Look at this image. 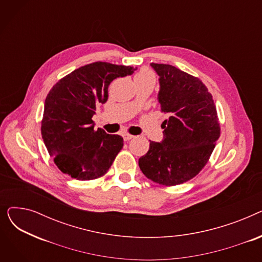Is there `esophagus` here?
<instances>
[{"label":"esophagus","instance_id":"1","mask_svg":"<svg viewBox=\"0 0 262 262\" xmlns=\"http://www.w3.org/2000/svg\"><path fill=\"white\" fill-rule=\"evenodd\" d=\"M132 138H134V136H133V135H129V134H127V133H124V134H123V139L125 140V141L130 140Z\"/></svg>","mask_w":262,"mask_h":262}]
</instances>
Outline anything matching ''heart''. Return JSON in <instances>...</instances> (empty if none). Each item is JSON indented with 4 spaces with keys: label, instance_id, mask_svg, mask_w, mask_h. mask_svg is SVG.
I'll use <instances>...</instances> for the list:
<instances>
[{
    "label": "heart",
    "instance_id": "obj_1",
    "mask_svg": "<svg viewBox=\"0 0 262 262\" xmlns=\"http://www.w3.org/2000/svg\"><path fill=\"white\" fill-rule=\"evenodd\" d=\"M155 76L153 74V72H150L149 70H144L140 71L138 74L135 76V80H142V81H147V80H154Z\"/></svg>",
    "mask_w": 262,
    "mask_h": 262
}]
</instances>
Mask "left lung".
<instances>
[{
  "label": "left lung",
  "instance_id": "1",
  "mask_svg": "<svg viewBox=\"0 0 262 262\" xmlns=\"http://www.w3.org/2000/svg\"><path fill=\"white\" fill-rule=\"evenodd\" d=\"M150 66L159 75L158 102L168 119L161 125L163 140L149 141L139 167L154 183L176 186L202 171L221 129L212 95L202 80L171 64Z\"/></svg>",
  "mask_w": 262,
  "mask_h": 262
}]
</instances>
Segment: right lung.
<instances>
[{
    "label": "right lung",
    "mask_w": 262,
    "mask_h": 262,
    "mask_svg": "<svg viewBox=\"0 0 262 262\" xmlns=\"http://www.w3.org/2000/svg\"><path fill=\"white\" fill-rule=\"evenodd\" d=\"M136 69L96 61L59 79L47 95L41 135L49 154L63 173L78 181L102 177L123 147V138L94 129L96 107L108 100V86Z\"/></svg>",
    "instance_id": "1"
}]
</instances>
